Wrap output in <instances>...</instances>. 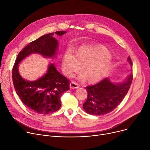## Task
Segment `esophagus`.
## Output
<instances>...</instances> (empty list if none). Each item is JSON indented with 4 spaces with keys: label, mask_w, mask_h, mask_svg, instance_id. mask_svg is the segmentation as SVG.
<instances>
[{
    "label": "esophagus",
    "mask_w": 150,
    "mask_h": 150,
    "mask_svg": "<svg viewBox=\"0 0 150 150\" xmlns=\"http://www.w3.org/2000/svg\"><path fill=\"white\" fill-rule=\"evenodd\" d=\"M79 84L75 81H72L70 83V87L72 89H77L79 88Z\"/></svg>",
    "instance_id": "1"
}]
</instances>
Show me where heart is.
I'll return each instance as SVG.
<instances>
[{"label":"heart","mask_w":150,"mask_h":150,"mask_svg":"<svg viewBox=\"0 0 150 150\" xmlns=\"http://www.w3.org/2000/svg\"><path fill=\"white\" fill-rule=\"evenodd\" d=\"M111 58L103 49L81 46L75 54L72 50H67L62 62L63 72L69 76H72L83 66L84 73H81L79 79L84 81L88 78L90 83L101 81L108 70Z\"/></svg>","instance_id":"heart-1"}]
</instances>
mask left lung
I'll return each instance as SVG.
<instances>
[{
	"mask_svg": "<svg viewBox=\"0 0 150 150\" xmlns=\"http://www.w3.org/2000/svg\"><path fill=\"white\" fill-rule=\"evenodd\" d=\"M127 60L132 66L129 57ZM132 80L131 72L122 83H114L107 77L95 85L87 86L86 88L88 91V98L83 105L86 112L101 115L112 111L128 93Z\"/></svg>",
	"mask_w": 150,
	"mask_h": 150,
	"instance_id": "obj_1",
	"label": "left lung"
}]
</instances>
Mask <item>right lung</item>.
<instances>
[{"mask_svg":"<svg viewBox=\"0 0 150 150\" xmlns=\"http://www.w3.org/2000/svg\"><path fill=\"white\" fill-rule=\"evenodd\" d=\"M65 31L54 32L61 36ZM53 33L43 35L30 42L18 54L12 70L13 82L16 92L23 104L38 114H48L58 111L61 105L62 93L69 90V81L61 74L52 63L47 72L35 81H30L19 74V63L32 53H39L45 58L56 56L58 41Z\"/></svg>","mask_w":150,"mask_h":150,"instance_id":"add662e5","label":"right lung"}]
</instances>
